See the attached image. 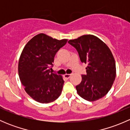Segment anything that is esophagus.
Instances as JSON below:
<instances>
[{
	"instance_id": "esophagus-1",
	"label": "esophagus",
	"mask_w": 130,
	"mask_h": 130,
	"mask_svg": "<svg viewBox=\"0 0 130 130\" xmlns=\"http://www.w3.org/2000/svg\"><path fill=\"white\" fill-rule=\"evenodd\" d=\"M71 77V74H65L64 75V77H65V78H67V79H69L70 77Z\"/></svg>"
}]
</instances>
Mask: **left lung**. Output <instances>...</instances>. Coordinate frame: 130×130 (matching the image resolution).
Segmentation results:
<instances>
[{
    "label": "left lung",
    "instance_id": "left-lung-1",
    "mask_svg": "<svg viewBox=\"0 0 130 130\" xmlns=\"http://www.w3.org/2000/svg\"><path fill=\"white\" fill-rule=\"evenodd\" d=\"M68 43L77 50L82 63L87 65L86 74L76 86L83 99L94 101L109 91L116 77V63L107 45L93 35H83Z\"/></svg>",
    "mask_w": 130,
    "mask_h": 130
}]
</instances>
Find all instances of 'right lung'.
Listing matches in <instances>:
<instances>
[{"instance_id": "1", "label": "right lung", "mask_w": 130, "mask_h": 130, "mask_svg": "<svg viewBox=\"0 0 130 130\" xmlns=\"http://www.w3.org/2000/svg\"><path fill=\"white\" fill-rule=\"evenodd\" d=\"M67 42L43 33L32 38L25 46L19 61L18 72L27 94L36 101L49 103L62 91V77L50 71L57 52Z\"/></svg>"}]
</instances>
